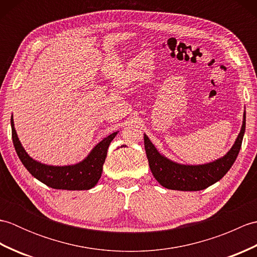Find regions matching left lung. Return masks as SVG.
Masks as SVG:
<instances>
[{
  "label": "left lung",
  "mask_w": 257,
  "mask_h": 257,
  "mask_svg": "<svg viewBox=\"0 0 257 257\" xmlns=\"http://www.w3.org/2000/svg\"><path fill=\"white\" fill-rule=\"evenodd\" d=\"M245 111L243 123L235 143L225 156L220 159L204 165L190 166L174 162L162 156L157 150L150 139L144 135L145 149L149 161L150 170L156 180L162 187L178 191H200L214 184L225 176L230 170L241 149L243 136L245 133Z\"/></svg>",
  "instance_id": "8db88e82"
}]
</instances>
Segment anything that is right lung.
<instances>
[{
    "label": "right lung",
    "instance_id": "add662e5",
    "mask_svg": "<svg viewBox=\"0 0 257 257\" xmlns=\"http://www.w3.org/2000/svg\"><path fill=\"white\" fill-rule=\"evenodd\" d=\"M13 145L20 160L33 177L47 187L58 190H89L97 184L101 177L102 166L106 160L108 147L118 132L109 135L97 144L83 161L72 166H48L33 159L22 147L11 117Z\"/></svg>",
    "mask_w": 257,
    "mask_h": 257
}]
</instances>
